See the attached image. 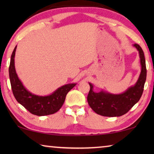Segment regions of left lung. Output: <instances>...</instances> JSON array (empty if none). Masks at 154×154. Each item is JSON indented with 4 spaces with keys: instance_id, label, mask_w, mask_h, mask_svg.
<instances>
[{
    "instance_id": "obj_1",
    "label": "left lung",
    "mask_w": 154,
    "mask_h": 154,
    "mask_svg": "<svg viewBox=\"0 0 154 154\" xmlns=\"http://www.w3.org/2000/svg\"><path fill=\"white\" fill-rule=\"evenodd\" d=\"M134 47L139 51L141 71L137 83L124 93L113 94L104 91L96 93L93 91V85L89 83L90 90L88 95V102L92 110L98 115L106 117H119L126 114L140 100L144 89L147 77L144 53L139 45Z\"/></svg>"
}]
</instances>
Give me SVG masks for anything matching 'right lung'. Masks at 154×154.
I'll use <instances>...</instances> for the list:
<instances>
[{
	"label": "right lung",
	"instance_id": "right-lung-1",
	"mask_svg": "<svg viewBox=\"0 0 154 154\" xmlns=\"http://www.w3.org/2000/svg\"><path fill=\"white\" fill-rule=\"evenodd\" d=\"M15 46L11 57L9 68V79L14 97L20 104L33 115L38 116H48L56 113L63 105L67 93L73 88L76 83H69L59 88L50 95L41 96L35 95L26 89L17 77L15 69Z\"/></svg>",
	"mask_w": 154,
	"mask_h": 154
}]
</instances>
